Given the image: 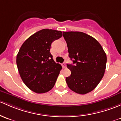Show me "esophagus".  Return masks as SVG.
Wrapping results in <instances>:
<instances>
[{"label": "esophagus", "mask_w": 121, "mask_h": 121, "mask_svg": "<svg viewBox=\"0 0 121 121\" xmlns=\"http://www.w3.org/2000/svg\"><path fill=\"white\" fill-rule=\"evenodd\" d=\"M62 65H63V68H66V65H65V63H63V64H62Z\"/></svg>", "instance_id": "1"}]
</instances>
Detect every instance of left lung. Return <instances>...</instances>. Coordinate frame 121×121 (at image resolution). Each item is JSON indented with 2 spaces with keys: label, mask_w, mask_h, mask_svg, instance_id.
Returning a JSON list of instances; mask_svg holds the SVG:
<instances>
[{
  "label": "left lung",
  "mask_w": 121,
  "mask_h": 121,
  "mask_svg": "<svg viewBox=\"0 0 121 121\" xmlns=\"http://www.w3.org/2000/svg\"><path fill=\"white\" fill-rule=\"evenodd\" d=\"M63 36L73 64H67L71 72L65 79L68 87L81 95L91 92L103 77L106 54L97 40L82 32H63Z\"/></svg>",
  "instance_id": "obj_1"
}]
</instances>
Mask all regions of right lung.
<instances>
[{
  "mask_svg": "<svg viewBox=\"0 0 121 121\" xmlns=\"http://www.w3.org/2000/svg\"><path fill=\"white\" fill-rule=\"evenodd\" d=\"M62 36L60 30L44 29L31 35L20 48L16 59L18 70L32 91L44 93L54 87L62 67L53 60L50 46Z\"/></svg>",
  "mask_w": 121,
  "mask_h": 121,
  "instance_id": "right-lung-1",
  "label": "right lung"
}]
</instances>
